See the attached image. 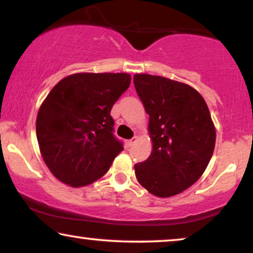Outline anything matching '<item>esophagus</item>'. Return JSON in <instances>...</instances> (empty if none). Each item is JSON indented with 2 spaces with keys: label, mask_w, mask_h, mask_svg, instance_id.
I'll return each mask as SVG.
<instances>
[{
  "label": "esophagus",
  "mask_w": 253,
  "mask_h": 253,
  "mask_svg": "<svg viewBox=\"0 0 253 253\" xmlns=\"http://www.w3.org/2000/svg\"><path fill=\"white\" fill-rule=\"evenodd\" d=\"M137 139H138L137 137H133V138H131V139H129V140L126 141V145H127V146H129V147L133 146L134 143H136V141H137Z\"/></svg>",
  "instance_id": "1"
}]
</instances>
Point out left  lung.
Returning <instances> with one entry per match:
<instances>
[{
	"label": "left lung",
	"instance_id": "obj_1",
	"mask_svg": "<svg viewBox=\"0 0 253 253\" xmlns=\"http://www.w3.org/2000/svg\"><path fill=\"white\" fill-rule=\"evenodd\" d=\"M137 94L150 115L153 150L134 165L138 182L157 197H171L199 179L215 146V127L205 100L183 83L134 75Z\"/></svg>",
	"mask_w": 253,
	"mask_h": 253
}]
</instances>
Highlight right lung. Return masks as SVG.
<instances>
[{"instance_id": "obj_1", "label": "right lung", "mask_w": 253, "mask_h": 253, "mask_svg": "<svg viewBox=\"0 0 253 253\" xmlns=\"http://www.w3.org/2000/svg\"><path fill=\"white\" fill-rule=\"evenodd\" d=\"M129 74H75L57 83L37 117L44 164L65 184L88 185L108 171L123 144L114 134V103L129 88Z\"/></svg>"}]
</instances>
